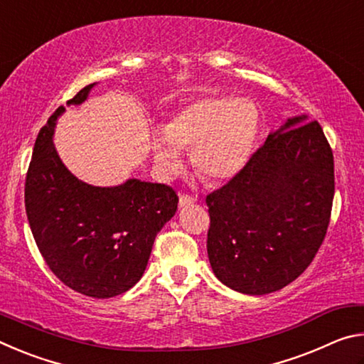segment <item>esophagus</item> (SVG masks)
Instances as JSON below:
<instances>
[{
	"mask_svg": "<svg viewBox=\"0 0 364 364\" xmlns=\"http://www.w3.org/2000/svg\"><path fill=\"white\" fill-rule=\"evenodd\" d=\"M196 202V199L193 196H188V194H181L180 196V202H178V205H180V208H184V207H189L193 205Z\"/></svg>",
	"mask_w": 364,
	"mask_h": 364,
	"instance_id": "esophagus-1",
	"label": "esophagus"
}]
</instances>
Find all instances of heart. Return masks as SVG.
<instances>
[{"mask_svg": "<svg viewBox=\"0 0 364 364\" xmlns=\"http://www.w3.org/2000/svg\"><path fill=\"white\" fill-rule=\"evenodd\" d=\"M258 128L260 114L247 97H197L170 117L164 132L152 133L154 165L164 180H173L184 168L180 151H191L193 167L205 181H228L247 164Z\"/></svg>", "mask_w": 364, "mask_h": 364, "instance_id": "obj_1", "label": "heart"}]
</instances>
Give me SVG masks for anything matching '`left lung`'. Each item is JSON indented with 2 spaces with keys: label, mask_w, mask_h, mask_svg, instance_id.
<instances>
[{
  "label": "left lung",
  "mask_w": 364,
  "mask_h": 364,
  "mask_svg": "<svg viewBox=\"0 0 364 364\" xmlns=\"http://www.w3.org/2000/svg\"><path fill=\"white\" fill-rule=\"evenodd\" d=\"M334 157L318 122L287 119L247 165L207 196V254L232 291L263 295L297 279L328 231Z\"/></svg>",
  "instance_id": "8db88e82"
}]
</instances>
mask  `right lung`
Masks as SVG:
<instances>
[{
  "label": "right lung",
  "instance_id": "add662e5",
  "mask_svg": "<svg viewBox=\"0 0 364 364\" xmlns=\"http://www.w3.org/2000/svg\"><path fill=\"white\" fill-rule=\"evenodd\" d=\"M95 86H85L67 106L83 104ZM64 112L60 106L49 117L35 141L26 178L28 225L49 269L65 286L88 297H115L141 279L178 196L136 178L107 188L78 180L53 143Z\"/></svg>",
  "mask_w": 364,
  "mask_h": 364
}]
</instances>
